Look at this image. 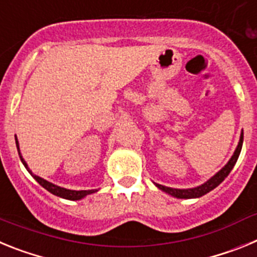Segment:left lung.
<instances>
[{"instance_id": "1", "label": "left lung", "mask_w": 257, "mask_h": 257, "mask_svg": "<svg viewBox=\"0 0 257 257\" xmlns=\"http://www.w3.org/2000/svg\"><path fill=\"white\" fill-rule=\"evenodd\" d=\"M242 144H243V133L240 134L239 143H238L237 149H235L234 154L231 156L230 161H229V162L226 163V165L224 166V167H222V169L220 170L215 176H212V178H211L208 181H206L205 184H202L201 187L193 188V189H174V188L163 187V185H160V184H157V187L160 188L161 190H163V192L169 193V194H171V196L176 197V198H198V197L205 196L206 193L215 189V188H216L217 185H219V184L221 183L226 176H228L229 172L231 171V169L234 167L235 162H237L238 160V157H239L240 149H242Z\"/></svg>"}]
</instances>
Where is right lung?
<instances>
[{
  "mask_svg": "<svg viewBox=\"0 0 257 257\" xmlns=\"http://www.w3.org/2000/svg\"><path fill=\"white\" fill-rule=\"evenodd\" d=\"M15 142H17V147H18V152H19L20 160H22L23 165L26 166V169L29 171L26 161L23 160L22 154H20L19 145H18L17 138H15ZM29 172H31L32 176L36 179V181H37L40 185H42V187H44L46 190H49L50 193H52V194H55V196H58V197H61V198L70 199V201H77V199L83 198V197L87 196V194H91V193L95 192V190H69V189H65V188H60V187H58V185H54V184H51V183H49V181L44 180V179H41L40 176H37V175L32 174V171H29Z\"/></svg>",
  "mask_w": 257,
  "mask_h": 257,
  "instance_id": "add662e5",
  "label": "right lung"
}]
</instances>
